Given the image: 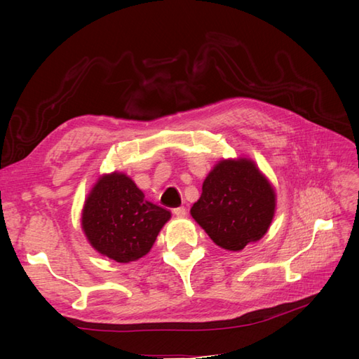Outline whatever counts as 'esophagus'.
Segmentation results:
<instances>
[{"label": "esophagus", "mask_w": 359, "mask_h": 359, "mask_svg": "<svg viewBox=\"0 0 359 359\" xmlns=\"http://www.w3.org/2000/svg\"><path fill=\"white\" fill-rule=\"evenodd\" d=\"M173 214L177 217H186L187 215V210L184 206H178V208H173Z\"/></svg>", "instance_id": "34e87169"}]
</instances>
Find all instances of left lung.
I'll use <instances>...</instances> for the list:
<instances>
[{"instance_id":"8db88e82","label":"left lung","mask_w":359,"mask_h":359,"mask_svg":"<svg viewBox=\"0 0 359 359\" xmlns=\"http://www.w3.org/2000/svg\"><path fill=\"white\" fill-rule=\"evenodd\" d=\"M277 194L252 158H222L202 184L190 214L219 247L240 252L273 223Z\"/></svg>"}]
</instances>
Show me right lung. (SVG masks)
<instances>
[{
  "label": "right lung",
  "mask_w": 359,
  "mask_h": 359,
  "mask_svg": "<svg viewBox=\"0 0 359 359\" xmlns=\"http://www.w3.org/2000/svg\"><path fill=\"white\" fill-rule=\"evenodd\" d=\"M170 212L145 199L123 172L100 175L85 199L81 226L90 245L119 264L135 262L153 248Z\"/></svg>",
  "instance_id": "obj_1"
}]
</instances>
